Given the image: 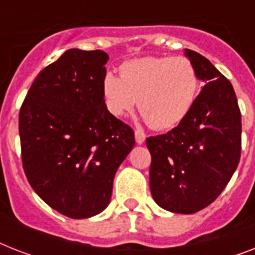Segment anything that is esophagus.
<instances>
[{"mask_svg": "<svg viewBox=\"0 0 255 255\" xmlns=\"http://www.w3.org/2000/svg\"><path fill=\"white\" fill-rule=\"evenodd\" d=\"M135 140L137 144H143L145 141V133L140 129H136L135 131Z\"/></svg>", "mask_w": 255, "mask_h": 255, "instance_id": "esophagus-1", "label": "esophagus"}]
</instances>
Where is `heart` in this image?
Returning a JSON list of instances; mask_svg holds the SVG:
<instances>
[{
	"mask_svg": "<svg viewBox=\"0 0 255 255\" xmlns=\"http://www.w3.org/2000/svg\"><path fill=\"white\" fill-rule=\"evenodd\" d=\"M103 96L114 116L139 103L143 119L156 129L176 127L193 107L200 88L194 65L185 57H143L124 62L120 75L107 73Z\"/></svg>",
	"mask_w": 255,
	"mask_h": 255,
	"instance_id": "1",
	"label": "heart"
}]
</instances>
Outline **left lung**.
<instances>
[{"instance_id":"obj_1","label":"left lung","mask_w":255,"mask_h":255,"mask_svg":"<svg viewBox=\"0 0 255 255\" xmlns=\"http://www.w3.org/2000/svg\"><path fill=\"white\" fill-rule=\"evenodd\" d=\"M205 83L185 119L168 133L147 137L149 186L163 209L192 214L225 189L241 157V112L234 88L201 54L184 50Z\"/></svg>"}]
</instances>
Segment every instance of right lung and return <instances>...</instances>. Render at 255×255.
<instances>
[{"label":"right lung","instance_id":"right-lung-1","mask_svg":"<svg viewBox=\"0 0 255 255\" xmlns=\"http://www.w3.org/2000/svg\"><path fill=\"white\" fill-rule=\"evenodd\" d=\"M107 61L102 50H67L38 74L19 111L26 177L66 217L107 208L116 170L135 145L132 128L104 102Z\"/></svg>","mask_w":255,"mask_h":255}]
</instances>
